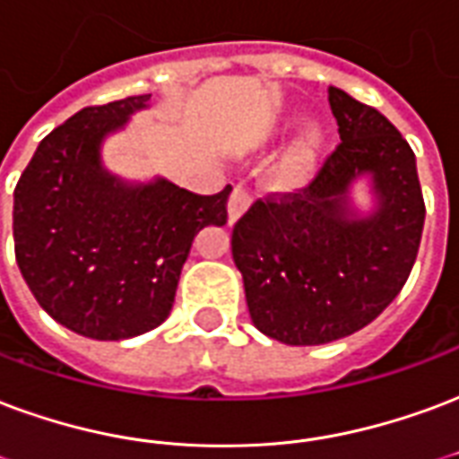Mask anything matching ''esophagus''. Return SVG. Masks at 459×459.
<instances>
[{
  "label": "esophagus",
  "instance_id": "34e87169",
  "mask_svg": "<svg viewBox=\"0 0 459 459\" xmlns=\"http://www.w3.org/2000/svg\"><path fill=\"white\" fill-rule=\"evenodd\" d=\"M250 209V195H247V189L243 186H233V192L229 196V221L230 223H236V221L243 216V213Z\"/></svg>",
  "mask_w": 459,
  "mask_h": 459
}]
</instances>
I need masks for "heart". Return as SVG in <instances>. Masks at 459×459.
Returning <instances> with one entry per match:
<instances>
[{
	"mask_svg": "<svg viewBox=\"0 0 459 459\" xmlns=\"http://www.w3.org/2000/svg\"><path fill=\"white\" fill-rule=\"evenodd\" d=\"M325 126L318 118H308L299 126L290 143L277 155V160L270 168V182L281 192H297L316 178L321 168V155H324Z\"/></svg>",
	"mask_w": 459,
	"mask_h": 459,
	"instance_id": "heart-1",
	"label": "heart"
}]
</instances>
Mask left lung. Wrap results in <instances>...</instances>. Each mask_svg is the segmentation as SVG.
I'll use <instances>...</instances> for the list:
<instances>
[{
  "label": "left lung",
  "mask_w": 459,
  "mask_h": 459,
  "mask_svg": "<svg viewBox=\"0 0 459 459\" xmlns=\"http://www.w3.org/2000/svg\"><path fill=\"white\" fill-rule=\"evenodd\" d=\"M341 145L299 195L255 202L233 229L250 318L284 345H324L372 324L402 291L426 221L416 155L377 108L331 87ZM368 182L373 206H354Z\"/></svg>",
  "instance_id": "8db88e82"
}]
</instances>
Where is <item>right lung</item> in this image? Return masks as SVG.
Segmentation results:
<instances>
[{
    "label": "right lung",
    "mask_w": 459,
    "mask_h": 459,
    "mask_svg": "<svg viewBox=\"0 0 459 459\" xmlns=\"http://www.w3.org/2000/svg\"><path fill=\"white\" fill-rule=\"evenodd\" d=\"M151 94L87 107L39 143L13 189V250L23 280L57 324L126 341L165 321L195 236L229 219L230 185L192 195L165 178L108 172L101 148Z\"/></svg>",
    "instance_id": "right-lung-1"
}]
</instances>
